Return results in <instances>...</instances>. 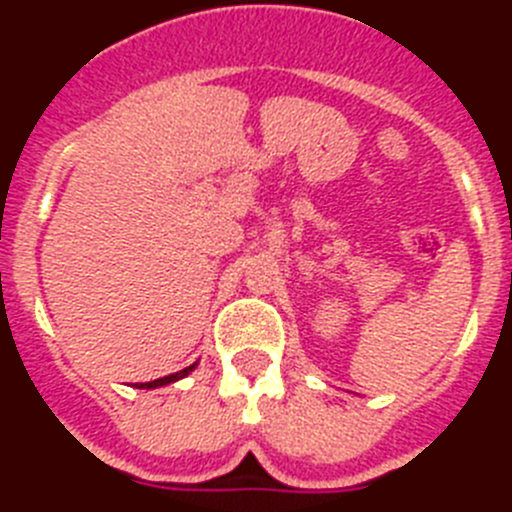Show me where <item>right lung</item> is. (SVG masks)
Returning a JSON list of instances; mask_svg holds the SVG:
<instances>
[{
	"instance_id": "1",
	"label": "right lung",
	"mask_w": 512,
	"mask_h": 512,
	"mask_svg": "<svg viewBox=\"0 0 512 512\" xmlns=\"http://www.w3.org/2000/svg\"><path fill=\"white\" fill-rule=\"evenodd\" d=\"M194 369H197V361H194V364H189L187 369H182V372L169 374V377H161V379H153V382L135 384V387H138V390H156V387H166V384H171V382H179V379H184V377H187V374H192Z\"/></svg>"
}]
</instances>
